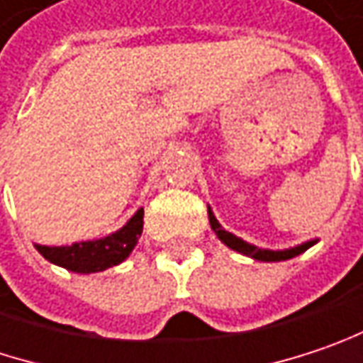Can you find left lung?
<instances>
[{"mask_svg": "<svg viewBox=\"0 0 363 363\" xmlns=\"http://www.w3.org/2000/svg\"><path fill=\"white\" fill-rule=\"evenodd\" d=\"M208 223H211L215 235L219 238L225 246L235 250V252H240V254H244V256H250V258H254V260H258V262H281V260H289V258H296L299 254H303L308 247L318 244V238H316V240H308V242H303V244H298V246L294 247H285V250H269V247L254 246V244H250L246 240L233 235L231 231L223 229V225L217 220V217H215V213H213L211 206H208Z\"/></svg>", "mask_w": 363, "mask_h": 363, "instance_id": "1", "label": "left lung"}]
</instances>
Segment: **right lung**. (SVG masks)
<instances>
[{"mask_svg": "<svg viewBox=\"0 0 363 363\" xmlns=\"http://www.w3.org/2000/svg\"><path fill=\"white\" fill-rule=\"evenodd\" d=\"M144 208H138L123 227L117 231L99 238V240H86V242H76L72 246H40L35 244L39 254L49 260L51 264H57L62 269L80 274H91L101 272L121 264L132 250L136 247L140 235H143L144 225Z\"/></svg>", "mask_w": 363, "mask_h": 363, "instance_id": "obj_1", "label": "right lung"}]
</instances>
